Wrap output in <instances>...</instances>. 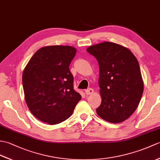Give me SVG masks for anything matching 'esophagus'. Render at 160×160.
Here are the masks:
<instances>
[{
	"instance_id": "esophagus-1",
	"label": "esophagus",
	"mask_w": 160,
	"mask_h": 160,
	"mask_svg": "<svg viewBox=\"0 0 160 160\" xmlns=\"http://www.w3.org/2000/svg\"><path fill=\"white\" fill-rule=\"evenodd\" d=\"M93 92H94V91H93V89H91V88L85 90V93L87 95H91V94L93 93Z\"/></svg>"
}]
</instances>
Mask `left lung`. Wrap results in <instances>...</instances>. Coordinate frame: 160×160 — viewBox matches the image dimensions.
Returning a JSON list of instances; mask_svg holds the SVG:
<instances>
[{
    "label": "left lung",
    "instance_id": "left-lung-1",
    "mask_svg": "<svg viewBox=\"0 0 160 160\" xmlns=\"http://www.w3.org/2000/svg\"><path fill=\"white\" fill-rule=\"evenodd\" d=\"M87 52L99 64L102 102L97 114L111 123L122 122L136 110L143 93L137 58L128 48L111 42L90 46Z\"/></svg>",
    "mask_w": 160,
    "mask_h": 160
}]
</instances>
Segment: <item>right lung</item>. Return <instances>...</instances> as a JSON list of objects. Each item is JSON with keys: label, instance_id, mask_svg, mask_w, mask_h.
Instances as JSON below:
<instances>
[{"label": "right lung", "instance_id": "1", "mask_svg": "<svg viewBox=\"0 0 160 160\" xmlns=\"http://www.w3.org/2000/svg\"><path fill=\"white\" fill-rule=\"evenodd\" d=\"M76 49L52 45L39 49L22 73V86L27 105L39 120L50 125L69 118L81 100L73 89L69 70Z\"/></svg>", "mask_w": 160, "mask_h": 160}]
</instances>
